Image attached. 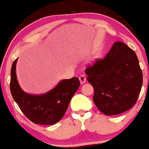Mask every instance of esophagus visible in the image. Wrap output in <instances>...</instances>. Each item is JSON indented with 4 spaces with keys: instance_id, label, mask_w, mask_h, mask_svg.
Wrapping results in <instances>:
<instances>
[{
    "instance_id": "1",
    "label": "esophagus",
    "mask_w": 149,
    "mask_h": 149,
    "mask_svg": "<svg viewBox=\"0 0 149 149\" xmlns=\"http://www.w3.org/2000/svg\"><path fill=\"white\" fill-rule=\"evenodd\" d=\"M79 79L81 84H85V82L86 81V77L84 75H80V76L79 77Z\"/></svg>"
}]
</instances>
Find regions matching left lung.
Listing matches in <instances>:
<instances>
[{"mask_svg":"<svg viewBox=\"0 0 149 149\" xmlns=\"http://www.w3.org/2000/svg\"><path fill=\"white\" fill-rule=\"evenodd\" d=\"M93 87V102L101 112L114 115L135 104L143 85V73L133 49L121 42H115L102 60L86 70Z\"/></svg>","mask_w":149,"mask_h":149,"instance_id":"1","label":"left lung"}]
</instances>
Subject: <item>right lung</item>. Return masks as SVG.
Returning a JSON list of instances; mask_svg holds the SVG:
<instances>
[{"label":"right lung","mask_w":149,"mask_h":149,"mask_svg":"<svg viewBox=\"0 0 149 149\" xmlns=\"http://www.w3.org/2000/svg\"><path fill=\"white\" fill-rule=\"evenodd\" d=\"M18 58L11 68L10 88L12 96L20 110L35 124L54 125L60 121L67 111L71 99L79 87L76 77L63 79L52 90L40 95L26 93L18 84L16 74Z\"/></svg>","instance_id":"1"}]
</instances>
